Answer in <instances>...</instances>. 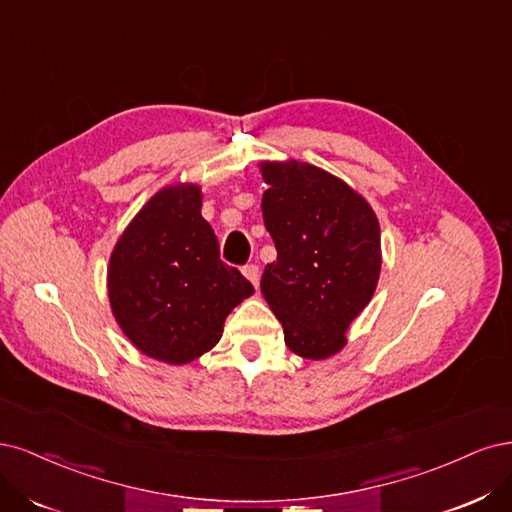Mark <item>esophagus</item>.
Segmentation results:
<instances>
[{
    "mask_svg": "<svg viewBox=\"0 0 512 512\" xmlns=\"http://www.w3.org/2000/svg\"><path fill=\"white\" fill-rule=\"evenodd\" d=\"M242 274L251 280L255 289L259 287V268H257V266H253V263H251V266H246V268L242 270Z\"/></svg>",
    "mask_w": 512,
    "mask_h": 512,
    "instance_id": "1",
    "label": "esophagus"
}]
</instances>
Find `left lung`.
I'll list each match as a JSON object with an SVG mask.
<instances>
[{
  "instance_id": "obj_1",
  "label": "left lung",
  "mask_w": 512,
  "mask_h": 512,
  "mask_svg": "<svg viewBox=\"0 0 512 512\" xmlns=\"http://www.w3.org/2000/svg\"><path fill=\"white\" fill-rule=\"evenodd\" d=\"M259 172L268 185L263 223L276 246L261 293L289 349L327 359L344 349L346 329L376 291L381 225L364 195L312 163L261 161Z\"/></svg>"
}]
</instances>
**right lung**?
Returning <instances> with one entry per match:
<instances>
[{
    "mask_svg": "<svg viewBox=\"0 0 512 512\" xmlns=\"http://www.w3.org/2000/svg\"><path fill=\"white\" fill-rule=\"evenodd\" d=\"M202 197L195 183L159 189L129 221L108 263V300L123 334L146 357L172 366L208 353L229 312L255 293L219 259Z\"/></svg>",
    "mask_w": 512,
    "mask_h": 512,
    "instance_id": "1",
    "label": "right lung"
}]
</instances>
